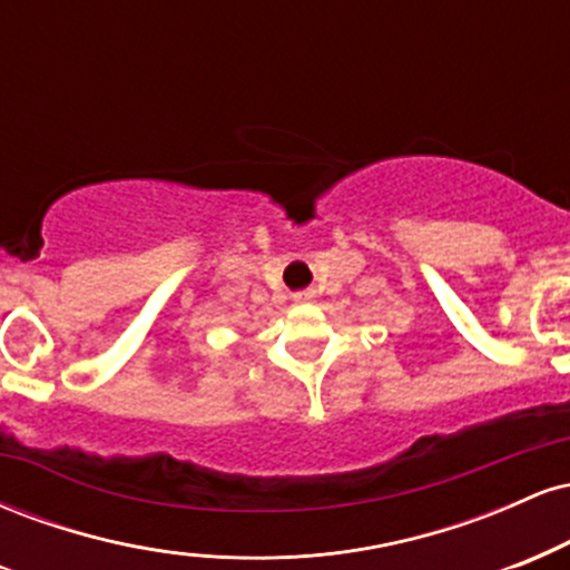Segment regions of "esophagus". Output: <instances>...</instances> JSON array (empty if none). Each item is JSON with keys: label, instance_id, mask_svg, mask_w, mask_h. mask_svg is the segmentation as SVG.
Segmentation results:
<instances>
[{"label": "esophagus", "instance_id": "1", "mask_svg": "<svg viewBox=\"0 0 570 570\" xmlns=\"http://www.w3.org/2000/svg\"><path fill=\"white\" fill-rule=\"evenodd\" d=\"M292 299H294V303H311V299H313V292H294L292 294Z\"/></svg>", "mask_w": 570, "mask_h": 570}]
</instances>
